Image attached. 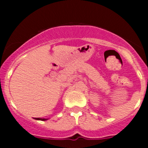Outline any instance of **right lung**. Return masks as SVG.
<instances>
[{"instance_id":"right-lung-1","label":"right lung","mask_w":148,"mask_h":148,"mask_svg":"<svg viewBox=\"0 0 148 148\" xmlns=\"http://www.w3.org/2000/svg\"><path fill=\"white\" fill-rule=\"evenodd\" d=\"M35 119L36 120H40V121H46V120H47L48 119H42V118H35Z\"/></svg>"}]
</instances>
